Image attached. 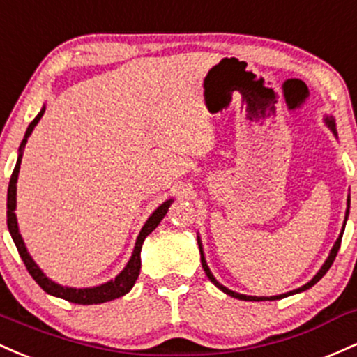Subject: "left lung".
Segmentation results:
<instances>
[{
  "mask_svg": "<svg viewBox=\"0 0 357 357\" xmlns=\"http://www.w3.org/2000/svg\"><path fill=\"white\" fill-rule=\"evenodd\" d=\"M324 123H326L327 128H329V130L332 131V133H334L335 138H337V130H335V121H334V118H332V116H329V114H326V116H324ZM349 207H351V199L347 197V209H346V218H344V226H342V229H340V234H339V238L335 239L334 246H332V250H331L329 256H327V259H326V261H324V265L320 266V270L317 271V273H315L314 278H312L310 282H308V283H305V285H303V287L297 288V290L287 291V294H282V295H273V297H255V295H243V294H238V291H232V290H229V288H227V287L221 285V283H219L218 280H215V276L212 275V271L209 270V266H207L206 256H204V248H202V241H200V238H199V236H197V243H199V250H200V261H202V268H204V271H206L207 278H209L211 282L214 283V285L219 288V290H222L224 294H226V295H229V297L239 298V300H248V302H263V300H280V298L290 297V295L300 294V291H305V290H308V288H312V287H314L315 283H317L319 280L322 278V276L326 275L327 271H329V268L332 266V263H334L335 256H337V251H339V248H340V241H342L344 227H346L347 215H349Z\"/></svg>",
  "mask_w": 357,
  "mask_h": 357,
  "instance_id": "1",
  "label": "left lung"
}]
</instances>
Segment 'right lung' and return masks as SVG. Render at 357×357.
Here are the masks:
<instances>
[{
  "mask_svg": "<svg viewBox=\"0 0 357 357\" xmlns=\"http://www.w3.org/2000/svg\"><path fill=\"white\" fill-rule=\"evenodd\" d=\"M43 113H45V104H43V107H42V109H40V113L35 116L33 121H31L30 125H28L26 133H25V136H23V139H22V145H20V148H18L17 165H15V170H13V174H11V178H10V185H8V202H6V209H8L6 211L8 231H10L11 238H13L15 246H17L18 253H20V256H22L23 263H25L28 273L33 276L35 282H37L38 285L42 287V290H45L49 295H54V297L63 298V300H67V302H72V303H79V305H92V303H104V302H109V300L123 297V295H126L128 291H130L131 288H133L135 282H136V280H138L139 268H142V256H139V255H142L143 241H145L146 236L150 234V232L158 226L160 221H162V219L165 218L168 207L172 206L174 199L165 200V202L160 204L157 209L151 212V215H150V218H148V221L145 222V226H143L142 231H139L138 238H136L135 250H133V253H131L130 261L126 263V266L123 268L121 271H119V275L116 276V278L109 280V282H106V283H101V285H98V287H87V288L63 287V285H60V283H55L54 280H50L49 276L43 273L42 270H40V266L33 261V258H31L30 253H28V250H26V246H25V241H23L22 234H20L17 214H15V211H17V182H18L20 165H22L23 148H25L28 138H30V135L33 133L35 126H37L40 119H42Z\"/></svg>",
  "mask_w": 357,
  "mask_h": 357,
  "instance_id": "obj_1",
  "label": "right lung"
}]
</instances>
